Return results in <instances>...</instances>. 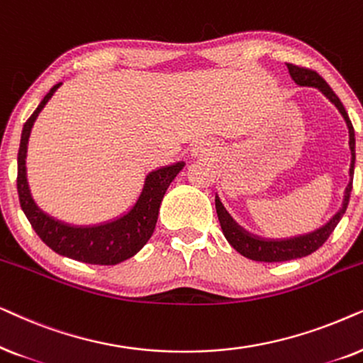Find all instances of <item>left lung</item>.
I'll return each instance as SVG.
<instances>
[{
	"label": "left lung",
	"instance_id": "obj_1",
	"mask_svg": "<svg viewBox=\"0 0 363 363\" xmlns=\"http://www.w3.org/2000/svg\"><path fill=\"white\" fill-rule=\"evenodd\" d=\"M289 72H291L292 79L296 81L298 86H313V88L320 89L323 94L327 96L328 99L332 101L333 104L337 106V109L340 111V114L344 116L347 128H349V146L352 152V162H350V176H354V167H355V133L354 125H352L349 114L339 99V96L333 93L330 86L327 84V81L318 74L317 71L308 69V67H302L297 65H291L287 62ZM350 192H352V179L345 189L344 202H342V209L337 212L335 216L332 217L330 220L327 222L325 225H322L320 229L311 232V234L298 235V238L292 239H282V240H270V239H260L257 235L249 234L247 230H244L242 227L238 225L234 219L227 214L224 206L220 204L219 199H216V211L217 217H219L220 229L224 232L227 242H229L232 247L238 250L239 254H242L244 257L257 260V262H284V260H292V259H301L306 257V255L315 252L318 247H322L323 242L330 238V234L335 229L337 224H339L342 216L345 214L347 206H349L350 201Z\"/></svg>",
	"mask_w": 363,
	"mask_h": 363
}]
</instances>
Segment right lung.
Here are the masks:
<instances>
[{"instance_id": "1", "label": "right lung", "mask_w": 363, "mask_h": 363, "mask_svg": "<svg viewBox=\"0 0 363 363\" xmlns=\"http://www.w3.org/2000/svg\"><path fill=\"white\" fill-rule=\"evenodd\" d=\"M60 84L52 86L35 113L23 125L18 151V196L19 204L40 239L56 254L94 265H116L133 257L151 239L157 222L159 207L167 187L184 167V162L172 164L147 174L143 192L128 214L99 225H69L48 216L33 201L26 179L28 139L38 114L45 108Z\"/></svg>"}]
</instances>
